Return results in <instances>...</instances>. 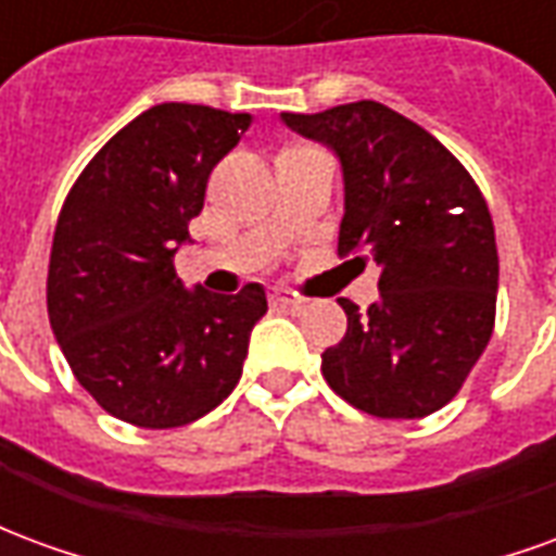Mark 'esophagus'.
Here are the masks:
<instances>
[{
	"label": "esophagus",
	"mask_w": 556,
	"mask_h": 556,
	"mask_svg": "<svg viewBox=\"0 0 556 556\" xmlns=\"http://www.w3.org/2000/svg\"><path fill=\"white\" fill-rule=\"evenodd\" d=\"M267 298H270L274 306H286V309H301L303 306V298H298V294H291V291H282V289H274Z\"/></svg>",
	"instance_id": "obj_1"
}]
</instances>
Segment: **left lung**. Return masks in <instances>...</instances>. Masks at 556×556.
<instances>
[{"label": "left lung", "mask_w": 556, "mask_h": 556, "mask_svg": "<svg viewBox=\"0 0 556 556\" xmlns=\"http://www.w3.org/2000/svg\"><path fill=\"white\" fill-rule=\"evenodd\" d=\"M282 122L337 151L345 175L339 255L381 267V301L366 313L339 301L349 330L321 354V375L363 414L429 417L453 402L494 330L489 205L429 130L384 103L282 113Z\"/></svg>", "instance_id": "1"}]
</instances>
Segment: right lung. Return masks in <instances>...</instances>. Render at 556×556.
I'll list each match as a JSON object with an SVG mask.
<instances>
[{
  "label": "right lung",
  "mask_w": 556,
  "mask_h": 556,
  "mask_svg": "<svg viewBox=\"0 0 556 556\" xmlns=\"http://www.w3.org/2000/svg\"><path fill=\"white\" fill-rule=\"evenodd\" d=\"M247 127V113L157 103L89 160L55 223L47 315L59 349L86 393L139 429H178L217 408L267 313L258 282L187 291L172 262L207 175Z\"/></svg>",
  "instance_id": "add662e5"
}]
</instances>
